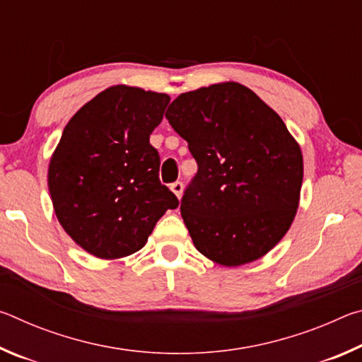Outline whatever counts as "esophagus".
I'll use <instances>...</instances> for the list:
<instances>
[{
    "label": "esophagus",
    "instance_id": "esophagus-1",
    "mask_svg": "<svg viewBox=\"0 0 362 362\" xmlns=\"http://www.w3.org/2000/svg\"><path fill=\"white\" fill-rule=\"evenodd\" d=\"M170 189H173L174 192V194L177 196V198L180 199V196H182V192H183V183L182 182H174L173 185H170Z\"/></svg>",
    "mask_w": 362,
    "mask_h": 362
}]
</instances>
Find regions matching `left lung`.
<instances>
[{
  "instance_id": "8db88e82",
  "label": "left lung",
  "mask_w": 362,
  "mask_h": 362,
  "mask_svg": "<svg viewBox=\"0 0 362 362\" xmlns=\"http://www.w3.org/2000/svg\"><path fill=\"white\" fill-rule=\"evenodd\" d=\"M166 118L198 164L180 201L194 247L223 267L260 259L291 228L303 180L284 121L240 83L180 94Z\"/></svg>"
}]
</instances>
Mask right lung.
<instances>
[{
  "mask_svg": "<svg viewBox=\"0 0 362 362\" xmlns=\"http://www.w3.org/2000/svg\"><path fill=\"white\" fill-rule=\"evenodd\" d=\"M170 97L113 86L75 113L49 163L47 185L62 228L99 259L145 246L177 196L159 182L150 136Z\"/></svg>",
  "mask_w": 362,
  "mask_h": 362,
  "instance_id": "right-lung-1",
  "label": "right lung"
}]
</instances>
